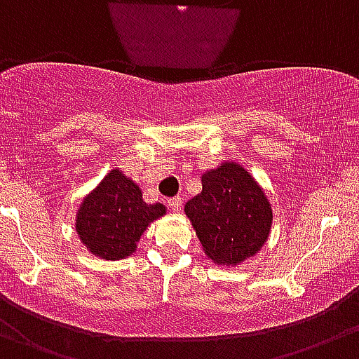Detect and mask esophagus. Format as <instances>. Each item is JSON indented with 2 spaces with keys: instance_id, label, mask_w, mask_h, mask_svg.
<instances>
[{
  "instance_id": "34e87169",
  "label": "esophagus",
  "mask_w": 359,
  "mask_h": 359,
  "mask_svg": "<svg viewBox=\"0 0 359 359\" xmlns=\"http://www.w3.org/2000/svg\"><path fill=\"white\" fill-rule=\"evenodd\" d=\"M167 204H169V208L172 211H180L183 206V201H182V197H170V199L167 201Z\"/></svg>"
}]
</instances>
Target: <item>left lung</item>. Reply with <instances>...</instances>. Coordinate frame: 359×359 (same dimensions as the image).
Returning <instances> with one entry per match:
<instances>
[{
    "label": "left lung",
    "instance_id": "8db88e82",
    "mask_svg": "<svg viewBox=\"0 0 359 359\" xmlns=\"http://www.w3.org/2000/svg\"><path fill=\"white\" fill-rule=\"evenodd\" d=\"M203 190L185 204L203 250L218 266H238L268 241L273 210L264 189L236 162H222L201 176Z\"/></svg>",
    "mask_w": 359,
    "mask_h": 359
}]
</instances>
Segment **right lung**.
Here are the masks:
<instances>
[{
  "label": "right lung",
  "mask_w": 359,
  "mask_h": 359,
  "mask_svg": "<svg viewBox=\"0 0 359 359\" xmlns=\"http://www.w3.org/2000/svg\"><path fill=\"white\" fill-rule=\"evenodd\" d=\"M167 213L162 203H146L142 190L114 167L83 197L75 233L90 254L104 261L130 257L148 225Z\"/></svg>",
  "instance_id": "1"
}]
</instances>
